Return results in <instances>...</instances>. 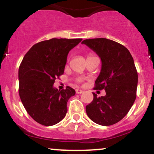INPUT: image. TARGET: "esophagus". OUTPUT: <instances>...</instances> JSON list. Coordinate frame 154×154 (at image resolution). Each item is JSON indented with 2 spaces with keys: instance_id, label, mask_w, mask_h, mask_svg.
<instances>
[{
  "instance_id": "34e87169",
  "label": "esophagus",
  "mask_w": 154,
  "mask_h": 154,
  "mask_svg": "<svg viewBox=\"0 0 154 154\" xmlns=\"http://www.w3.org/2000/svg\"><path fill=\"white\" fill-rule=\"evenodd\" d=\"M82 90H79V89H77L76 90V93H77V94H81V93H82Z\"/></svg>"
}]
</instances>
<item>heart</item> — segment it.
Wrapping results in <instances>:
<instances>
[{
	"label": "heart",
	"mask_w": 154,
	"mask_h": 154,
	"mask_svg": "<svg viewBox=\"0 0 154 154\" xmlns=\"http://www.w3.org/2000/svg\"><path fill=\"white\" fill-rule=\"evenodd\" d=\"M83 81H84V79L82 78V77H78V78L76 79V82H77V83H82Z\"/></svg>",
	"instance_id": "1"
}]
</instances>
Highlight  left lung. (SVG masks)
I'll return each instance as SVG.
<instances>
[{
    "instance_id": "left-lung-1",
    "label": "left lung",
    "mask_w": 154,
    "mask_h": 154,
    "mask_svg": "<svg viewBox=\"0 0 154 154\" xmlns=\"http://www.w3.org/2000/svg\"><path fill=\"white\" fill-rule=\"evenodd\" d=\"M82 44L95 51L101 59L100 75L95 90H105V96L97 97L86 106L92 121L103 126L117 123L128 114L136 98L138 76L133 58L127 48L106 38L87 39Z\"/></svg>"
}]
</instances>
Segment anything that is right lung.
<instances>
[{
	"label": "right lung",
	"mask_w": 154,
	"mask_h": 154,
	"mask_svg": "<svg viewBox=\"0 0 154 154\" xmlns=\"http://www.w3.org/2000/svg\"><path fill=\"white\" fill-rule=\"evenodd\" d=\"M82 39L52 38L35 44L24 56L19 69V94L29 116L44 126L61 122L67 112V101L75 95L67 86H54L64 72L69 52Z\"/></svg>",
	"instance_id": "add662e5"
}]
</instances>
